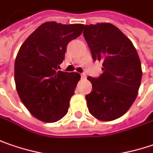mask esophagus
I'll return each instance as SVG.
<instances>
[{
	"mask_svg": "<svg viewBox=\"0 0 153 153\" xmlns=\"http://www.w3.org/2000/svg\"><path fill=\"white\" fill-rule=\"evenodd\" d=\"M81 78H82V79H85V78H86V74H85V73L81 74Z\"/></svg>",
	"mask_w": 153,
	"mask_h": 153,
	"instance_id": "1",
	"label": "esophagus"
}]
</instances>
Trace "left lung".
Returning <instances> with one entry per match:
<instances>
[{
	"label": "left lung",
	"mask_w": 153,
	"mask_h": 153,
	"mask_svg": "<svg viewBox=\"0 0 153 153\" xmlns=\"http://www.w3.org/2000/svg\"><path fill=\"white\" fill-rule=\"evenodd\" d=\"M83 35L93 61L103 62V74L88 76L92 90L85 95L89 112L109 122L123 116L136 98L142 78L141 63L132 42L114 25H84Z\"/></svg>",
	"instance_id": "left-lung-1"
}]
</instances>
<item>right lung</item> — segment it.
Wrapping results in <instances>:
<instances>
[{"label": "right lung", "mask_w": 153, "mask_h": 153, "mask_svg": "<svg viewBox=\"0 0 153 153\" xmlns=\"http://www.w3.org/2000/svg\"><path fill=\"white\" fill-rule=\"evenodd\" d=\"M83 26L45 22L18 52L14 64L17 91L26 109L40 121L56 123L68 113L80 74L58 68L68 44L80 36Z\"/></svg>", "instance_id": "obj_1"}]
</instances>
